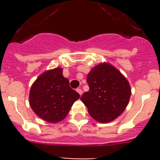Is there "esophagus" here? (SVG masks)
Masks as SVG:
<instances>
[{
  "label": "esophagus",
  "mask_w": 160,
  "mask_h": 160,
  "mask_svg": "<svg viewBox=\"0 0 160 160\" xmlns=\"http://www.w3.org/2000/svg\"><path fill=\"white\" fill-rule=\"evenodd\" d=\"M76 90H77V91L78 92V93H79V94H80V95H81L82 93H83V91H82V90L80 89V88H77V89Z\"/></svg>",
  "instance_id": "1"
}]
</instances>
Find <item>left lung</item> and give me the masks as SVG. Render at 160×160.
<instances>
[{
    "mask_svg": "<svg viewBox=\"0 0 160 160\" xmlns=\"http://www.w3.org/2000/svg\"><path fill=\"white\" fill-rule=\"evenodd\" d=\"M90 90L80 98L90 115L107 123L117 118L126 108L131 96L127 79L111 64L101 63L88 73Z\"/></svg>",
    "mask_w": 160,
    "mask_h": 160,
    "instance_id": "obj_1",
    "label": "left lung"
}]
</instances>
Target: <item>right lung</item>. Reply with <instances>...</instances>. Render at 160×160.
Here are the masks:
<instances>
[{
	"mask_svg": "<svg viewBox=\"0 0 160 160\" xmlns=\"http://www.w3.org/2000/svg\"><path fill=\"white\" fill-rule=\"evenodd\" d=\"M80 94L70 87L62 68L46 71L32 84L29 104L39 118L52 123L61 122L68 114Z\"/></svg>",
	"mask_w": 160,
	"mask_h": 160,
	"instance_id": "add662e5",
	"label": "right lung"
}]
</instances>
